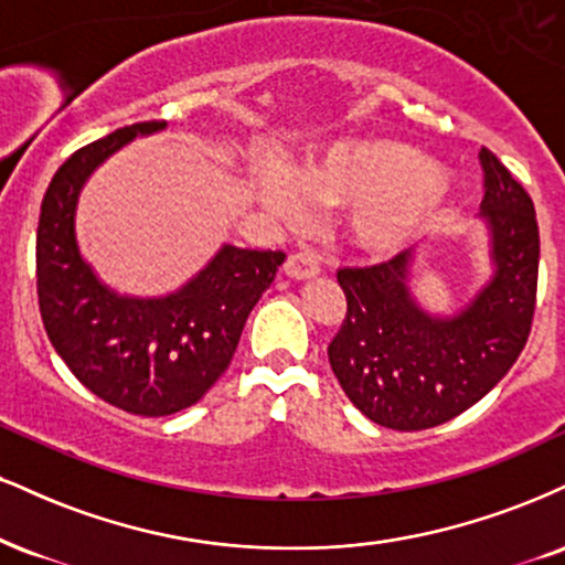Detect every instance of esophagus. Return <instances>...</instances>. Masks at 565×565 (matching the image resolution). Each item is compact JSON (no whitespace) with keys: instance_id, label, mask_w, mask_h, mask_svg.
<instances>
[{"instance_id":"esophagus-1","label":"esophagus","mask_w":565,"mask_h":565,"mask_svg":"<svg viewBox=\"0 0 565 565\" xmlns=\"http://www.w3.org/2000/svg\"><path fill=\"white\" fill-rule=\"evenodd\" d=\"M284 274L289 278H297V281H302V278H316L321 274V263H318L310 253H295L287 257V263H284Z\"/></svg>"}]
</instances>
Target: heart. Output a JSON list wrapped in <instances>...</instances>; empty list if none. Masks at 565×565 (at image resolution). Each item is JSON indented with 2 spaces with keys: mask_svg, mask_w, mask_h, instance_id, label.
<instances>
[{
  "mask_svg": "<svg viewBox=\"0 0 565 565\" xmlns=\"http://www.w3.org/2000/svg\"><path fill=\"white\" fill-rule=\"evenodd\" d=\"M447 179L416 147L397 139L339 141L295 168L260 179L263 202L278 215L302 210V196L321 207H350L344 236L360 253L386 257L416 242L447 202Z\"/></svg>",
  "mask_w": 565,
  "mask_h": 565,
  "instance_id": "obj_1",
  "label": "heart"
}]
</instances>
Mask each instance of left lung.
<instances>
[{
    "instance_id": "obj_1",
    "label": "left lung",
    "mask_w": 565,
    "mask_h": 565,
    "mask_svg": "<svg viewBox=\"0 0 565 565\" xmlns=\"http://www.w3.org/2000/svg\"><path fill=\"white\" fill-rule=\"evenodd\" d=\"M492 276L455 316H431L411 295V249L371 268H342L348 316L329 363L373 424L418 431L477 405L519 360L536 305L540 228L534 202L481 147Z\"/></svg>"
}]
</instances>
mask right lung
Instances as JSON below:
<instances>
[{"label": "right lung", "instance_id": "obj_1", "mask_svg": "<svg viewBox=\"0 0 565 565\" xmlns=\"http://www.w3.org/2000/svg\"><path fill=\"white\" fill-rule=\"evenodd\" d=\"M166 126L134 124L73 152L50 181L36 231L39 310L52 348L86 390L147 418L171 416L205 397L287 257L223 244L200 274L166 297L118 295L99 281L76 239L81 189L120 147Z\"/></svg>", "mask_w": 565, "mask_h": 565}]
</instances>
